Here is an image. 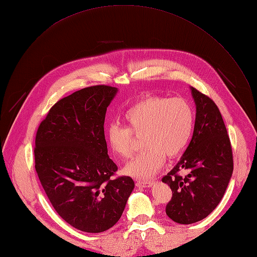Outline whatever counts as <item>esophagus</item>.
Listing matches in <instances>:
<instances>
[{"label": "esophagus", "mask_w": 257, "mask_h": 257, "mask_svg": "<svg viewBox=\"0 0 257 257\" xmlns=\"http://www.w3.org/2000/svg\"><path fill=\"white\" fill-rule=\"evenodd\" d=\"M136 183L140 187H147V186L152 185V181H149V180H137Z\"/></svg>", "instance_id": "obj_1"}]
</instances>
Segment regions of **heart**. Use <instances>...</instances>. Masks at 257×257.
<instances>
[{"label": "heart", "mask_w": 257, "mask_h": 257, "mask_svg": "<svg viewBox=\"0 0 257 257\" xmlns=\"http://www.w3.org/2000/svg\"><path fill=\"white\" fill-rule=\"evenodd\" d=\"M126 127L112 124L107 141L118 156L129 158L134 151V138L143 136L145 149L126 165L125 172L137 178H150L163 166L166 155H179L191 139L195 112L183 98L160 96L144 98L124 113Z\"/></svg>", "instance_id": "b5f03b06"}]
</instances>
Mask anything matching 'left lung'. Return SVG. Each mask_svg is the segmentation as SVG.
I'll list each match as a JSON object with an SVG mask.
<instances>
[{"label":"left lung","mask_w":257,"mask_h":257,"mask_svg":"<svg viewBox=\"0 0 257 257\" xmlns=\"http://www.w3.org/2000/svg\"><path fill=\"white\" fill-rule=\"evenodd\" d=\"M192 94L197 110L192 141L161 179L173 194L166 213L179 224L206 218L220 203L233 171L231 143L218 106L195 87Z\"/></svg>","instance_id":"obj_1"}]
</instances>
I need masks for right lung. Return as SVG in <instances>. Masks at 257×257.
I'll use <instances>...</instances> for the list:
<instances>
[{
  "label": "right lung",
  "mask_w": 257,
  "mask_h": 257,
  "mask_svg": "<svg viewBox=\"0 0 257 257\" xmlns=\"http://www.w3.org/2000/svg\"><path fill=\"white\" fill-rule=\"evenodd\" d=\"M117 89L93 85L54 104L39 124L34 159L37 176L60 217L78 230L99 233L123 213L134 188L129 176L112 178L104 121Z\"/></svg>",
  "instance_id": "1"
}]
</instances>
